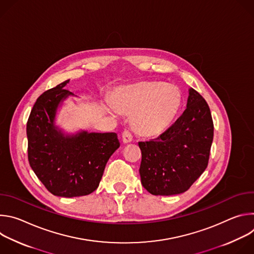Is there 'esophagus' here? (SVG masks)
Here are the masks:
<instances>
[{"mask_svg":"<svg viewBox=\"0 0 254 254\" xmlns=\"http://www.w3.org/2000/svg\"><path fill=\"white\" fill-rule=\"evenodd\" d=\"M132 140V134L131 132L128 130V129H125L123 131V141L125 143H127V142H130Z\"/></svg>","mask_w":254,"mask_h":254,"instance_id":"obj_1","label":"esophagus"}]
</instances>
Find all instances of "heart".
Instances as JSON below:
<instances>
[{
    "instance_id": "1",
    "label": "heart",
    "mask_w": 254,
    "mask_h": 254,
    "mask_svg": "<svg viewBox=\"0 0 254 254\" xmlns=\"http://www.w3.org/2000/svg\"><path fill=\"white\" fill-rule=\"evenodd\" d=\"M112 104L119 112L133 113L131 126L138 134L153 136L164 131L173 122L181 105V94L170 83L138 81L116 88ZM104 111L114 113L108 105L104 106Z\"/></svg>"
}]
</instances>
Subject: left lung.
Masks as SVG:
<instances>
[{"label": "left lung", "mask_w": 254, "mask_h": 254, "mask_svg": "<svg viewBox=\"0 0 254 254\" xmlns=\"http://www.w3.org/2000/svg\"><path fill=\"white\" fill-rule=\"evenodd\" d=\"M213 134L210 108L190 88L182 116L157 138L138 142L143 188L156 196L186 192L207 168Z\"/></svg>", "instance_id": "obj_1"}]
</instances>
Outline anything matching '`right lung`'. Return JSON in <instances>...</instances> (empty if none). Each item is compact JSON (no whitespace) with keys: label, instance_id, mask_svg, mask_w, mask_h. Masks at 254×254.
Masks as SVG:
<instances>
[{"label":"right lung","instance_id":"add662e5","mask_svg":"<svg viewBox=\"0 0 254 254\" xmlns=\"http://www.w3.org/2000/svg\"><path fill=\"white\" fill-rule=\"evenodd\" d=\"M69 82L42 93L36 100L27 123L29 164L46 189L59 197H79L95 191L105 165L120 148L116 132L65 134L55 126L59 105L72 92Z\"/></svg>","mask_w":254,"mask_h":254}]
</instances>
